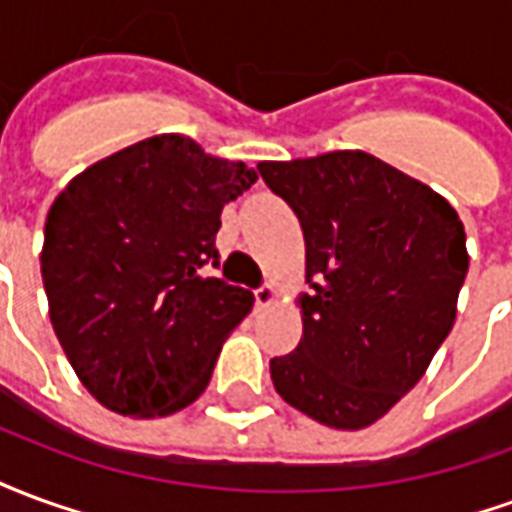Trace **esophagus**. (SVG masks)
<instances>
[{"label": "esophagus", "mask_w": 512, "mask_h": 512, "mask_svg": "<svg viewBox=\"0 0 512 512\" xmlns=\"http://www.w3.org/2000/svg\"><path fill=\"white\" fill-rule=\"evenodd\" d=\"M274 299H277V288H274L271 282H266V285H260V288L255 290L257 307H266V304H271Z\"/></svg>", "instance_id": "esophagus-1"}]
</instances>
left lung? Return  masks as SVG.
<instances>
[{
  "label": "left lung",
  "instance_id": "obj_1",
  "mask_svg": "<svg viewBox=\"0 0 512 512\" xmlns=\"http://www.w3.org/2000/svg\"><path fill=\"white\" fill-rule=\"evenodd\" d=\"M307 246L299 345L271 359L282 400L329 428L384 417L447 340L469 271L450 202L362 150L263 161Z\"/></svg>",
  "mask_w": 512,
  "mask_h": 512
}]
</instances>
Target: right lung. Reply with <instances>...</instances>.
I'll list each match as a JSON object with an SVG mask.
<instances>
[{
  "instance_id": "right-lung-1",
  "label": "right lung",
  "mask_w": 512,
  "mask_h": 512,
  "mask_svg": "<svg viewBox=\"0 0 512 512\" xmlns=\"http://www.w3.org/2000/svg\"><path fill=\"white\" fill-rule=\"evenodd\" d=\"M257 180L186 136H150L65 186L46 216L51 326L87 392L126 417H164L205 392L255 296L219 266L222 208Z\"/></svg>"
}]
</instances>
